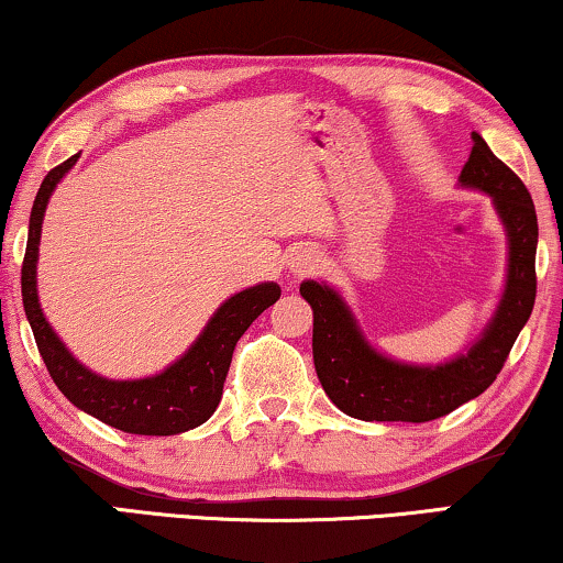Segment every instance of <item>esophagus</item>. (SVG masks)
<instances>
[{
	"instance_id": "obj_1",
	"label": "esophagus",
	"mask_w": 563,
	"mask_h": 563,
	"mask_svg": "<svg viewBox=\"0 0 563 563\" xmlns=\"http://www.w3.org/2000/svg\"><path fill=\"white\" fill-rule=\"evenodd\" d=\"M318 264H320V253L312 251V249H297L289 256V272L295 276H305V274L314 272Z\"/></svg>"
}]
</instances>
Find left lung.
Masks as SVG:
<instances>
[{
  "label": "left lung",
  "mask_w": 563,
  "mask_h": 563,
  "mask_svg": "<svg viewBox=\"0 0 563 563\" xmlns=\"http://www.w3.org/2000/svg\"><path fill=\"white\" fill-rule=\"evenodd\" d=\"M461 168L459 187L492 199L507 238L503 297L487 325L464 353L441 364H407L374 349L356 314L325 282L299 284L312 307L314 372L338 410L366 422H428L479 397L505 366L515 338L536 302L538 220L526 184L499 161L479 133Z\"/></svg>",
  "instance_id": "obj_1"
}]
</instances>
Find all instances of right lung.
<instances>
[{
  "instance_id": "right-lung-1",
  "label": "right lung",
  "mask_w": 563,
  "mask_h": 563,
  "mask_svg": "<svg viewBox=\"0 0 563 563\" xmlns=\"http://www.w3.org/2000/svg\"><path fill=\"white\" fill-rule=\"evenodd\" d=\"M76 161H79V153L48 172L30 212L27 249L22 261V305H25L37 351L48 366L51 379L64 391L68 402L91 418L133 435L187 433L210 420L218 410L238 338L266 307L282 297V287L276 282H261L225 299L207 320L197 341L164 372L143 376V379H107L91 372L66 349L51 322L45 320L41 299H37V245H41L45 207L53 189L71 172Z\"/></svg>"
}]
</instances>
